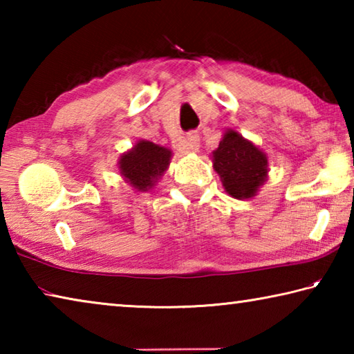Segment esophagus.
Instances as JSON below:
<instances>
[{
	"mask_svg": "<svg viewBox=\"0 0 354 354\" xmlns=\"http://www.w3.org/2000/svg\"><path fill=\"white\" fill-rule=\"evenodd\" d=\"M176 148L181 153H195L200 148V136L196 133L185 134L181 139L176 140Z\"/></svg>",
	"mask_w": 354,
	"mask_h": 354,
	"instance_id": "1",
	"label": "esophagus"
}]
</instances>
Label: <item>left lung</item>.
<instances>
[{
    "mask_svg": "<svg viewBox=\"0 0 354 354\" xmlns=\"http://www.w3.org/2000/svg\"><path fill=\"white\" fill-rule=\"evenodd\" d=\"M215 171L232 198L248 200L267 181V156L254 143L243 139L234 129H227L218 148L212 153Z\"/></svg>",
    "mask_w": 354,
    "mask_h": 354,
    "instance_id": "8db88e82",
    "label": "left lung"
}]
</instances>
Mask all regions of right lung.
<instances>
[{
  "instance_id": "1",
  "label": "right lung",
  "mask_w": 354,
  "mask_h": 354,
  "mask_svg": "<svg viewBox=\"0 0 354 354\" xmlns=\"http://www.w3.org/2000/svg\"><path fill=\"white\" fill-rule=\"evenodd\" d=\"M170 159L171 151L169 148L148 140H139L129 151L120 156V175L136 190L147 192L169 169Z\"/></svg>"
}]
</instances>
